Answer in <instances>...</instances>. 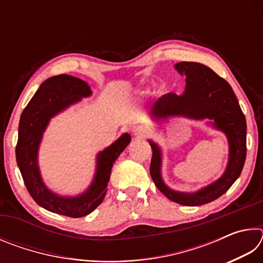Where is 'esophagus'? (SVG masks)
<instances>
[{"instance_id": "esophagus-1", "label": "esophagus", "mask_w": 263, "mask_h": 263, "mask_svg": "<svg viewBox=\"0 0 263 263\" xmlns=\"http://www.w3.org/2000/svg\"><path fill=\"white\" fill-rule=\"evenodd\" d=\"M148 135V130L144 126H139L135 128V136L138 138H144Z\"/></svg>"}]
</instances>
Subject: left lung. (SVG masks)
<instances>
[{
    "label": "left lung",
    "instance_id": "left-lung-1",
    "mask_svg": "<svg viewBox=\"0 0 263 263\" xmlns=\"http://www.w3.org/2000/svg\"><path fill=\"white\" fill-rule=\"evenodd\" d=\"M175 69L185 77L182 95L168 92L158 99L151 109L152 117L167 119L174 116L193 119H210L211 125L224 132L229 140V162L224 174L213 183L196 193H180L164 184L161 177V149L148 140L152 147L149 173L157 188L168 199L185 206L210 203L228 191L241 174L246 160V118L232 87L211 68L198 62L182 61Z\"/></svg>",
    "mask_w": 263,
    "mask_h": 263
}]
</instances>
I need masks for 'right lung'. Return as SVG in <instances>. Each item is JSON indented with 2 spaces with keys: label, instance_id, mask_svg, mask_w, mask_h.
Instances as JSON below:
<instances>
[{
  "label": "right lung",
  "instance_id": "1",
  "mask_svg": "<svg viewBox=\"0 0 263 263\" xmlns=\"http://www.w3.org/2000/svg\"><path fill=\"white\" fill-rule=\"evenodd\" d=\"M91 95L90 87L81 79L61 74L44 81L21 115L16 160L26 189L34 202L46 210L80 218L87 216L103 202L111 168L126 146L131 136L124 133L114 144L97 154L94 180L83 194L64 197L53 193L43 182L38 166V149L48 122L82 97Z\"/></svg>",
  "mask_w": 263,
  "mask_h": 263
}]
</instances>
